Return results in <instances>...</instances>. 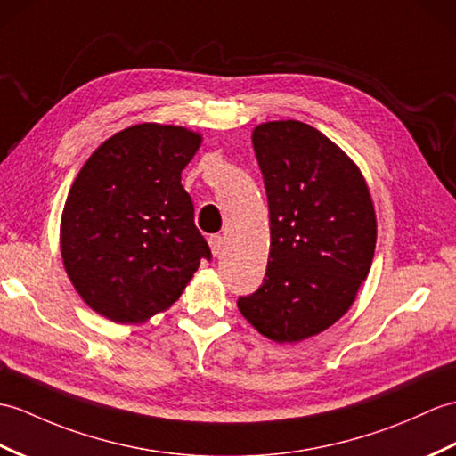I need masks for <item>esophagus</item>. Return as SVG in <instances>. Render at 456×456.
I'll return each instance as SVG.
<instances>
[{
    "mask_svg": "<svg viewBox=\"0 0 456 456\" xmlns=\"http://www.w3.org/2000/svg\"><path fill=\"white\" fill-rule=\"evenodd\" d=\"M209 248H211V252H214L216 258L224 256V250H225V240H224V237H219V235L209 237Z\"/></svg>",
    "mask_w": 456,
    "mask_h": 456,
    "instance_id": "34e87169",
    "label": "esophagus"
}]
</instances>
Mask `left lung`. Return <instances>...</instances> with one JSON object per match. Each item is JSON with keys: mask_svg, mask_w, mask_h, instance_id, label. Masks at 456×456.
Returning a JSON list of instances; mask_svg holds the SVG:
<instances>
[{"mask_svg": "<svg viewBox=\"0 0 456 456\" xmlns=\"http://www.w3.org/2000/svg\"><path fill=\"white\" fill-rule=\"evenodd\" d=\"M270 209L264 283L240 297V314L278 344H295L340 321L371 270L377 217L359 167L299 120L252 130Z\"/></svg>", "mask_w": 456, "mask_h": 456, "instance_id": "8db88e82", "label": "left lung"}]
</instances>
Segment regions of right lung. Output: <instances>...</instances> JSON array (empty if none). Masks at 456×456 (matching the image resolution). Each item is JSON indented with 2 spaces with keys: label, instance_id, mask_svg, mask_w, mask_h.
<instances>
[{
  "label": "right lung",
  "instance_id": "add662e5",
  "mask_svg": "<svg viewBox=\"0 0 456 456\" xmlns=\"http://www.w3.org/2000/svg\"><path fill=\"white\" fill-rule=\"evenodd\" d=\"M202 135L143 122L101 143L69 188L60 250L79 297L118 324L167 311L211 258L180 184Z\"/></svg>",
  "mask_w": 456,
  "mask_h": 456
}]
</instances>
